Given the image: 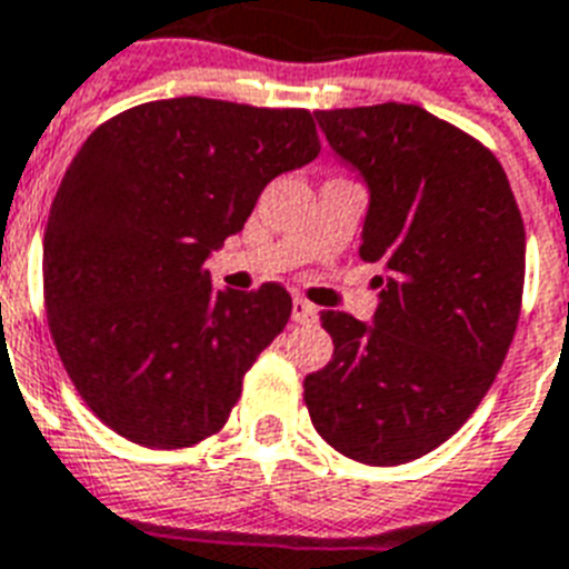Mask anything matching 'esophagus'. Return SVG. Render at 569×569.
<instances>
[{
    "mask_svg": "<svg viewBox=\"0 0 569 569\" xmlns=\"http://www.w3.org/2000/svg\"><path fill=\"white\" fill-rule=\"evenodd\" d=\"M316 316H319V310H316L313 303L303 301V298H295V301H292V319H295V322H313Z\"/></svg>",
    "mask_w": 569,
    "mask_h": 569,
    "instance_id": "esophagus-1",
    "label": "esophagus"
}]
</instances>
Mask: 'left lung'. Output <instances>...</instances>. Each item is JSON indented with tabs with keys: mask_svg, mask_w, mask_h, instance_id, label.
Segmentation results:
<instances>
[{
	"mask_svg": "<svg viewBox=\"0 0 569 569\" xmlns=\"http://www.w3.org/2000/svg\"><path fill=\"white\" fill-rule=\"evenodd\" d=\"M367 184L370 322L325 310L333 358L303 379L310 420L367 466L436 450L483 400L519 322L526 227L496 154L415 103L313 112Z\"/></svg>",
	"mask_w": 569,
	"mask_h": 569,
	"instance_id": "8db88e82",
	"label": "left lung"
}]
</instances>
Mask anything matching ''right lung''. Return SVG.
Listing matches in <instances>:
<instances>
[{"instance_id":"add662e5","label":"right lung","mask_w":569,"mask_h":569,"mask_svg":"<svg viewBox=\"0 0 569 569\" xmlns=\"http://www.w3.org/2000/svg\"><path fill=\"white\" fill-rule=\"evenodd\" d=\"M319 154L307 110L151 101L82 142L43 232L56 352L86 406L146 448L214 436L292 313L283 286L214 289L206 262L268 181Z\"/></svg>"}]
</instances>
